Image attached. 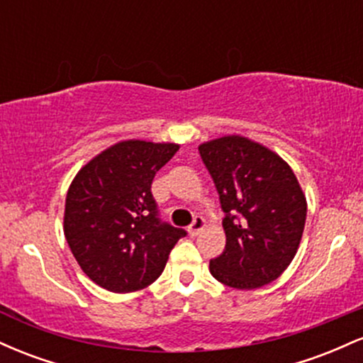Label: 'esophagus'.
I'll use <instances>...</instances> for the list:
<instances>
[{
    "instance_id": "1",
    "label": "esophagus",
    "mask_w": 363,
    "mask_h": 363,
    "mask_svg": "<svg viewBox=\"0 0 363 363\" xmlns=\"http://www.w3.org/2000/svg\"><path fill=\"white\" fill-rule=\"evenodd\" d=\"M205 227H206L205 218H203V216H196L194 222L189 225V228H187V232H189L191 237H196L199 234V232L205 230Z\"/></svg>"
}]
</instances>
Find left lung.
<instances>
[{
  "instance_id": "obj_1",
  "label": "left lung",
  "mask_w": 363,
  "mask_h": 363,
  "mask_svg": "<svg viewBox=\"0 0 363 363\" xmlns=\"http://www.w3.org/2000/svg\"><path fill=\"white\" fill-rule=\"evenodd\" d=\"M225 211V251L210 273L237 290L261 289L290 266L301 245L307 201L294 170L264 145L227 135L199 145Z\"/></svg>"
}]
</instances>
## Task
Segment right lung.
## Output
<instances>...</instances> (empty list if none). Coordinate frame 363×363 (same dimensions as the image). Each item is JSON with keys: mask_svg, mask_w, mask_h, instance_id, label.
<instances>
[{"mask_svg": "<svg viewBox=\"0 0 363 363\" xmlns=\"http://www.w3.org/2000/svg\"><path fill=\"white\" fill-rule=\"evenodd\" d=\"M181 145L124 140L86 162L65 203L66 242L83 273L102 289L129 294L152 285L182 228L160 223L155 174Z\"/></svg>", "mask_w": 363, "mask_h": 363, "instance_id": "add662e5", "label": "right lung"}]
</instances>
